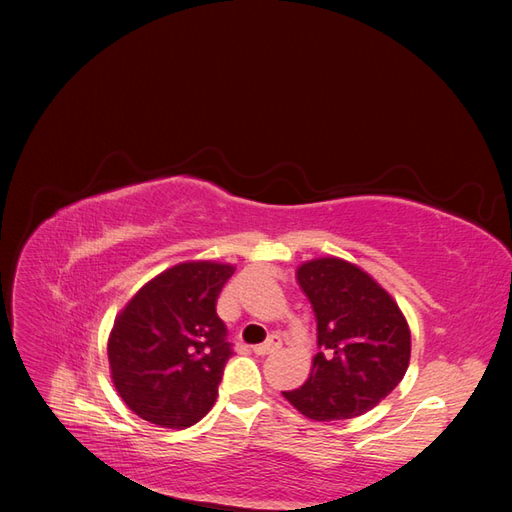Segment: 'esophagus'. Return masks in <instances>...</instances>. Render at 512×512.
I'll list each match as a JSON object with an SVG mask.
<instances>
[{
	"label": "esophagus",
	"mask_w": 512,
	"mask_h": 512,
	"mask_svg": "<svg viewBox=\"0 0 512 512\" xmlns=\"http://www.w3.org/2000/svg\"><path fill=\"white\" fill-rule=\"evenodd\" d=\"M280 348H282V337H280V335H271L265 344L254 346L252 350H254L256 354H271V352L280 350Z\"/></svg>",
	"instance_id": "esophagus-1"
}]
</instances>
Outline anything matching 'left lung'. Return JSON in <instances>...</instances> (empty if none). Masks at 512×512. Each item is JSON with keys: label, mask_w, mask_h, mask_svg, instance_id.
I'll use <instances>...</instances> for the list:
<instances>
[{"label": "left lung", "mask_w": 512, "mask_h": 512, "mask_svg": "<svg viewBox=\"0 0 512 512\" xmlns=\"http://www.w3.org/2000/svg\"><path fill=\"white\" fill-rule=\"evenodd\" d=\"M297 282L314 309L320 352L305 384L284 397L327 423L378 406L410 365V327L397 301L367 271L335 256L303 262Z\"/></svg>", "instance_id": "8db88e82"}]
</instances>
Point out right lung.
<instances>
[{"mask_svg": "<svg viewBox=\"0 0 512 512\" xmlns=\"http://www.w3.org/2000/svg\"><path fill=\"white\" fill-rule=\"evenodd\" d=\"M232 273L226 262H179L117 314L106 346L111 378L143 421L185 429L213 408L232 356L215 301Z\"/></svg>", "mask_w": 512, "mask_h": 512, "instance_id": "right-lung-1", "label": "right lung"}]
</instances>
